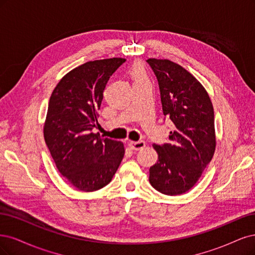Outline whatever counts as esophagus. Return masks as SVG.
Returning a JSON list of instances; mask_svg holds the SVG:
<instances>
[{"label": "esophagus", "instance_id": "obj_1", "mask_svg": "<svg viewBox=\"0 0 255 255\" xmlns=\"http://www.w3.org/2000/svg\"><path fill=\"white\" fill-rule=\"evenodd\" d=\"M128 145H129V147H130L131 149H133V150H141V149L144 148L146 144H145L144 141H137V142L130 141V142L128 143Z\"/></svg>", "mask_w": 255, "mask_h": 255}]
</instances>
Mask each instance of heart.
<instances>
[{
	"label": "heart",
	"instance_id": "b5f03b06",
	"mask_svg": "<svg viewBox=\"0 0 255 255\" xmlns=\"http://www.w3.org/2000/svg\"><path fill=\"white\" fill-rule=\"evenodd\" d=\"M130 74L132 78L134 79V81H141V80H145V71H144V67L141 63H134L132 67L130 69Z\"/></svg>",
	"mask_w": 255,
	"mask_h": 255
}]
</instances>
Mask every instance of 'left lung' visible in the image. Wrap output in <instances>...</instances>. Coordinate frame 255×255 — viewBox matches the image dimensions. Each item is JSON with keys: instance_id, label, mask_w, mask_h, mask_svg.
<instances>
[{"instance_id": "left-lung-1", "label": "left lung", "mask_w": 255, "mask_h": 255, "mask_svg": "<svg viewBox=\"0 0 255 255\" xmlns=\"http://www.w3.org/2000/svg\"><path fill=\"white\" fill-rule=\"evenodd\" d=\"M158 79L164 121L171 122L168 143L153 144L158 162L149 182L158 192L176 196L196 184L215 151L214 110L201 84L181 65L148 59Z\"/></svg>"}]
</instances>
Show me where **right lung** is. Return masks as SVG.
Wrapping results in <instances>:
<instances>
[{
    "mask_svg": "<svg viewBox=\"0 0 255 255\" xmlns=\"http://www.w3.org/2000/svg\"><path fill=\"white\" fill-rule=\"evenodd\" d=\"M126 60L89 61L65 75L48 103L44 139L60 174L76 188L93 192L108 184L124 158V145L101 138L100 110L107 83Z\"/></svg>",
    "mask_w": 255,
    "mask_h": 255,
    "instance_id": "1",
    "label": "right lung"
}]
</instances>
